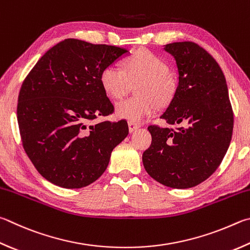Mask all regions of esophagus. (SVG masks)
Returning <instances> with one entry per match:
<instances>
[{"label":"esophagus","instance_id":"esophagus-1","mask_svg":"<svg viewBox=\"0 0 250 250\" xmlns=\"http://www.w3.org/2000/svg\"><path fill=\"white\" fill-rule=\"evenodd\" d=\"M128 125H129V131L130 132H134L135 130H137L139 128V125L134 124V122H128Z\"/></svg>","mask_w":250,"mask_h":250}]
</instances>
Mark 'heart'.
<instances>
[{
  "mask_svg": "<svg viewBox=\"0 0 250 250\" xmlns=\"http://www.w3.org/2000/svg\"><path fill=\"white\" fill-rule=\"evenodd\" d=\"M167 63L148 50L141 49L124 62V69L116 64L104 67L101 85L108 96L120 99L135 85L138 95L120 102L116 106V115L120 119L134 124L142 122L156 111L157 104L163 105L174 94V84L168 75Z\"/></svg>",
  "mask_w": 250,
  "mask_h": 250,
  "instance_id": "1",
  "label": "heart"
}]
</instances>
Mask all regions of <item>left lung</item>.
<instances>
[{"label": "left lung", "mask_w": 250, "mask_h": 250, "mask_svg": "<svg viewBox=\"0 0 250 250\" xmlns=\"http://www.w3.org/2000/svg\"><path fill=\"white\" fill-rule=\"evenodd\" d=\"M178 86L161 116L169 125H149L152 144L143 153L147 174L166 187L187 189L220 166L232 140L234 117L225 76L210 53L191 42H172Z\"/></svg>", "instance_id": "1"}]
</instances>
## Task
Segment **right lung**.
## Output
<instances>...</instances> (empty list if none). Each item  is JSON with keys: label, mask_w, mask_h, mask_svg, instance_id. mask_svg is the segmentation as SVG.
<instances>
[{"label": "right lung", "mask_w": 250, "mask_h": 250, "mask_svg": "<svg viewBox=\"0 0 250 250\" xmlns=\"http://www.w3.org/2000/svg\"><path fill=\"white\" fill-rule=\"evenodd\" d=\"M129 53L70 38L48 50L27 75L17 104L22 146L51 184L78 189L94 183L128 135L125 120L89 122L113 112L99 78L104 67Z\"/></svg>", "instance_id": "obj_1"}]
</instances>
